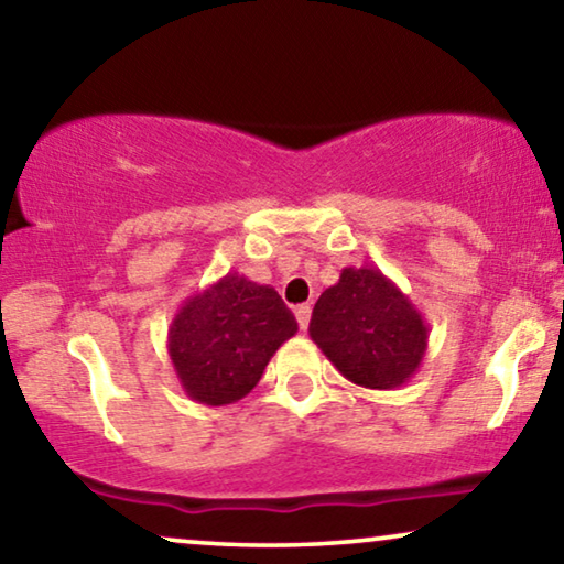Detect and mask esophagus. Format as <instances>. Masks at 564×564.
Here are the masks:
<instances>
[{
	"mask_svg": "<svg viewBox=\"0 0 564 564\" xmlns=\"http://www.w3.org/2000/svg\"><path fill=\"white\" fill-rule=\"evenodd\" d=\"M311 305H297L295 307V318H297V326H300V330H305L307 328V323H311Z\"/></svg>",
	"mask_w": 564,
	"mask_h": 564,
	"instance_id": "34e87169",
	"label": "esophagus"
}]
</instances>
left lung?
<instances>
[{
  "mask_svg": "<svg viewBox=\"0 0 564 564\" xmlns=\"http://www.w3.org/2000/svg\"><path fill=\"white\" fill-rule=\"evenodd\" d=\"M311 338L346 380L395 390L421 367L429 326L411 297L375 267H346L318 297Z\"/></svg>",
  "mask_w": 564,
  "mask_h": 564,
  "instance_id": "8db88e82",
  "label": "left lung"
}]
</instances>
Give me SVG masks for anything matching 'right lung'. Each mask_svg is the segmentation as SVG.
I'll list each match as a JSON object with an SVG mask.
<instances>
[{
    "instance_id": "1",
    "label": "right lung",
    "mask_w": 564,
    "mask_h": 564,
    "mask_svg": "<svg viewBox=\"0 0 564 564\" xmlns=\"http://www.w3.org/2000/svg\"><path fill=\"white\" fill-rule=\"evenodd\" d=\"M295 334V315L274 288L228 272L184 300L166 349L187 398L228 405L257 388L269 359Z\"/></svg>"
}]
</instances>
